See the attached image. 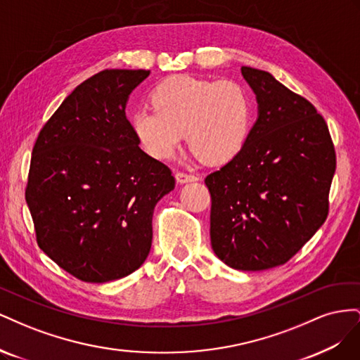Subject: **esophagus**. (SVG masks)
<instances>
[{
    "label": "esophagus",
    "instance_id": "34e87169",
    "mask_svg": "<svg viewBox=\"0 0 360 360\" xmlns=\"http://www.w3.org/2000/svg\"><path fill=\"white\" fill-rule=\"evenodd\" d=\"M176 180L180 184L192 183V181H197L198 180V176H195V174H186V172H176Z\"/></svg>",
    "mask_w": 360,
    "mask_h": 360
}]
</instances>
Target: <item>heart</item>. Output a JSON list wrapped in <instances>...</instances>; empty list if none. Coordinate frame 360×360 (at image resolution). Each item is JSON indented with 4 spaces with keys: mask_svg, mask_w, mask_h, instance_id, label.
<instances>
[{
    "mask_svg": "<svg viewBox=\"0 0 360 360\" xmlns=\"http://www.w3.org/2000/svg\"><path fill=\"white\" fill-rule=\"evenodd\" d=\"M150 102L153 110H138L130 123L139 146L153 159H171L186 132L198 158L217 165L233 159L249 136L252 103L236 81L171 76L151 91Z\"/></svg>",
    "mask_w": 360,
    "mask_h": 360,
    "instance_id": "b5f03b06",
    "label": "heart"
}]
</instances>
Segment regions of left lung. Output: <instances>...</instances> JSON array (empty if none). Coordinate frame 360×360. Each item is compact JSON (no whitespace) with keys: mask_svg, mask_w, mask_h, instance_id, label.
Masks as SVG:
<instances>
[{"mask_svg":"<svg viewBox=\"0 0 360 360\" xmlns=\"http://www.w3.org/2000/svg\"><path fill=\"white\" fill-rule=\"evenodd\" d=\"M258 103L243 148L205 177L217 258L257 271L287 263L324 224L336 168L332 138L314 105L269 72L242 68Z\"/></svg>","mask_w":360,"mask_h":360,"instance_id":"8db88e82","label":"left lung"}]
</instances>
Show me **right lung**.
<instances>
[{
    "label": "right lung",
    "instance_id": "add662e5",
    "mask_svg": "<svg viewBox=\"0 0 360 360\" xmlns=\"http://www.w3.org/2000/svg\"><path fill=\"white\" fill-rule=\"evenodd\" d=\"M150 70H103L84 81L43 126L25 200L37 243L85 282L132 274L148 257L153 212L176 180L139 148L129 96Z\"/></svg>",
    "mask_w": 360,
    "mask_h": 360
}]
</instances>
